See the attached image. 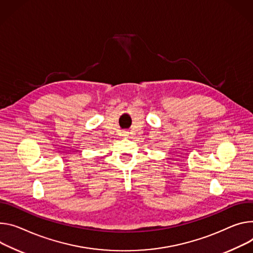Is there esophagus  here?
Masks as SVG:
<instances>
[{"mask_svg":"<svg viewBox=\"0 0 253 253\" xmlns=\"http://www.w3.org/2000/svg\"><path fill=\"white\" fill-rule=\"evenodd\" d=\"M122 135H123V136H127V135H128V132H127V131H122Z\"/></svg>","mask_w":253,"mask_h":253,"instance_id":"obj_1","label":"esophagus"}]
</instances>
